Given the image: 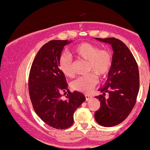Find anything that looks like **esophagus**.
<instances>
[{
  "instance_id": "1",
  "label": "esophagus",
  "mask_w": 150,
  "mask_h": 150,
  "mask_svg": "<svg viewBox=\"0 0 150 150\" xmlns=\"http://www.w3.org/2000/svg\"><path fill=\"white\" fill-rule=\"evenodd\" d=\"M85 98H86V100L89 101V99H92V97L91 95H89V94H85Z\"/></svg>"
}]
</instances>
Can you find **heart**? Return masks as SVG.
<instances>
[{"label": "heart", "instance_id": "1", "mask_svg": "<svg viewBox=\"0 0 150 150\" xmlns=\"http://www.w3.org/2000/svg\"><path fill=\"white\" fill-rule=\"evenodd\" d=\"M72 51L77 58L87 61V71L94 72L101 77L106 75L112 67L113 56L111 51L108 49H100L99 46L96 44L89 42L80 43L73 47ZM58 65L65 76H73V63L70 56L61 55ZM97 75L90 73L74 80L72 82V87L80 92H89L97 85Z\"/></svg>", "mask_w": 150, "mask_h": 150}]
</instances>
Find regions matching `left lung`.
<instances>
[{
    "instance_id": "obj_1",
    "label": "left lung",
    "mask_w": 150,
    "mask_h": 150,
    "mask_svg": "<svg viewBox=\"0 0 150 150\" xmlns=\"http://www.w3.org/2000/svg\"><path fill=\"white\" fill-rule=\"evenodd\" d=\"M95 39L111 45L113 53L107 80L99 89L103 94L96 97L101 106L94 117L100 125L112 127L123 122L135 106L140 87L138 66L130 50L119 39ZM106 93H109L108 98L105 97Z\"/></svg>"
}]
</instances>
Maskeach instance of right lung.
Here are the masks:
<instances>
[{"mask_svg":"<svg viewBox=\"0 0 150 150\" xmlns=\"http://www.w3.org/2000/svg\"><path fill=\"white\" fill-rule=\"evenodd\" d=\"M72 41L52 40L41 48L29 76V93L32 106L44 123L52 128L66 129L73 123L75 110L85 101L81 92L68 89L65 75L58 65L63 48Z\"/></svg>","mask_w":150,"mask_h":150,"instance_id":"1","label":"right lung"}]
</instances>
